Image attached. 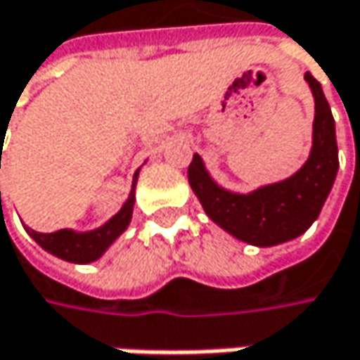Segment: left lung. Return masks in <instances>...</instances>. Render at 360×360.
I'll use <instances>...</instances> for the list:
<instances>
[{
	"mask_svg": "<svg viewBox=\"0 0 360 360\" xmlns=\"http://www.w3.org/2000/svg\"><path fill=\"white\" fill-rule=\"evenodd\" d=\"M305 80L315 98L313 146L307 162L292 177L251 193H233L214 183L198 154H193L187 169L189 185L206 214L226 233L249 245H278L303 235L321 212L336 179L338 144L334 117L321 84L309 72Z\"/></svg>",
	"mask_w": 360,
	"mask_h": 360,
	"instance_id": "8db88e82",
	"label": "left lung"
}]
</instances>
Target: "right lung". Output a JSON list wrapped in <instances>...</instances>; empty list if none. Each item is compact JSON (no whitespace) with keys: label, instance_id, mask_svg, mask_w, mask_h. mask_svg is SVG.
I'll list each match as a JSON object with an SVG mask.
<instances>
[{"label":"right lung","instance_id":"1","mask_svg":"<svg viewBox=\"0 0 360 360\" xmlns=\"http://www.w3.org/2000/svg\"><path fill=\"white\" fill-rule=\"evenodd\" d=\"M136 181H138V171L134 175V187H136ZM131 212H134V189L127 202L123 204V208L115 214L107 224H103L96 231H88V233H74L70 229H61L55 233H37L32 229H26V231L39 245L53 255L65 262H74V264H88V262L98 259L115 239L129 226Z\"/></svg>","mask_w":360,"mask_h":360}]
</instances>
